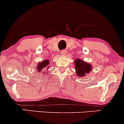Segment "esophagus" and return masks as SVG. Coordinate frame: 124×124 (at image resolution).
I'll return each mask as SVG.
<instances>
[{
    "label": "esophagus",
    "instance_id": "34e87169",
    "mask_svg": "<svg viewBox=\"0 0 124 124\" xmlns=\"http://www.w3.org/2000/svg\"><path fill=\"white\" fill-rule=\"evenodd\" d=\"M61 55H63V56L65 55L66 54V51L65 50L61 51Z\"/></svg>",
    "mask_w": 124,
    "mask_h": 124
}]
</instances>
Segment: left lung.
<instances>
[{
	"instance_id": "left-lung-1",
	"label": "left lung",
	"mask_w": 124,
	"mask_h": 124,
	"mask_svg": "<svg viewBox=\"0 0 124 124\" xmlns=\"http://www.w3.org/2000/svg\"><path fill=\"white\" fill-rule=\"evenodd\" d=\"M75 65L76 73L77 76L84 77L86 74H89L92 70V66L91 63H88L85 61L77 58L74 61Z\"/></svg>"
}]
</instances>
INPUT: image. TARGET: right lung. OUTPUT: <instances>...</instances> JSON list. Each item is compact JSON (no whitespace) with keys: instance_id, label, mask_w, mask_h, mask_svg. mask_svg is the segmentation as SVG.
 Listing matches in <instances>:
<instances>
[{"instance_id":"right-lung-1","label":"right lung","mask_w":124,"mask_h":124,"mask_svg":"<svg viewBox=\"0 0 124 124\" xmlns=\"http://www.w3.org/2000/svg\"><path fill=\"white\" fill-rule=\"evenodd\" d=\"M49 64H50V62H49V59H44V61H42L41 62H39V63H38V65L36 66V71H38V73L40 72L41 71L43 70V69H44L46 67H47V70H48V69L49 68ZM46 73V71H44V72H43V74H44L45 75V73Z\"/></svg>"}]
</instances>
